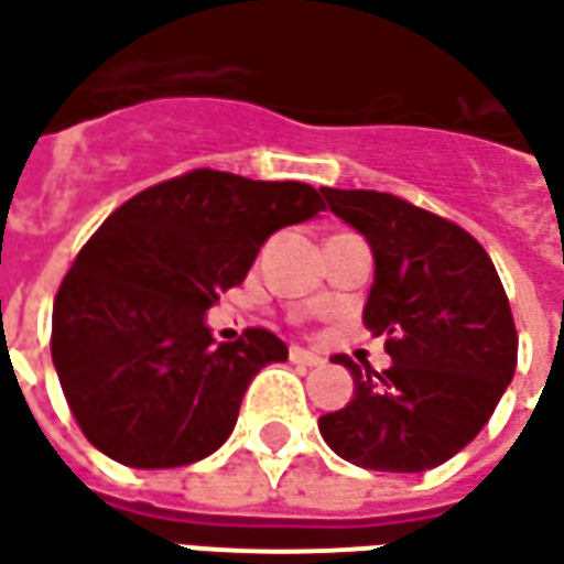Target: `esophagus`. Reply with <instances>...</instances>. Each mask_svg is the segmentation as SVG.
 Wrapping results in <instances>:
<instances>
[{"instance_id":"obj_1","label":"esophagus","mask_w":564,"mask_h":564,"mask_svg":"<svg viewBox=\"0 0 564 564\" xmlns=\"http://www.w3.org/2000/svg\"><path fill=\"white\" fill-rule=\"evenodd\" d=\"M290 361L302 364V367H321L324 358H321V355H314V351H305V348L293 346L290 348Z\"/></svg>"}]
</instances>
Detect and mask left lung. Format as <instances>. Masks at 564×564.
I'll return each mask as SVG.
<instances>
[{"label":"left lung","mask_w":564,"mask_h":564,"mask_svg":"<svg viewBox=\"0 0 564 564\" xmlns=\"http://www.w3.org/2000/svg\"><path fill=\"white\" fill-rule=\"evenodd\" d=\"M367 237L377 278L364 327L386 336L389 370L336 355L355 398L317 420L324 442L373 473H423L473 442L519 361V333L491 256L457 221L382 191L324 187Z\"/></svg>","instance_id":"obj_1"}]
</instances>
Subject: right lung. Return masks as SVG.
<instances>
[{"label": "right lung", "mask_w": 564, "mask_h": 564, "mask_svg": "<svg viewBox=\"0 0 564 564\" xmlns=\"http://www.w3.org/2000/svg\"><path fill=\"white\" fill-rule=\"evenodd\" d=\"M324 191L191 170L113 209L57 286L52 361L83 435L135 469L209 457L231 435L243 392L271 361L274 333L218 343L203 324L243 283L283 225L324 213Z\"/></svg>", "instance_id": "1"}]
</instances>
